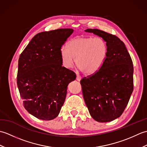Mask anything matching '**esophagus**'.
<instances>
[{
    "label": "esophagus",
    "instance_id": "obj_1",
    "mask_svg": "<svg viewBox=\"0 0 147 147\" xmlns=\"http://www.w3.org/2000/svg\"><path fill=\"white\" fill-rule=\"evenodd\" d=\"M81 80H82V77H81V76H79V75H77V76H76V80L78 81V82H80Z\"/></svg>",
    "mask_w": 147,
    "mask_h": 147
}]
</instances>
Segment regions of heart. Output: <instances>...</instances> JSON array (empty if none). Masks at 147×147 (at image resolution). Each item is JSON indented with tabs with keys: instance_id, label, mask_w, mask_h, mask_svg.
<instances>
[{
	"instance_id": "1",
	"label": "heart",
	"mask_w": 147,
	"mask_h": 147,
	"mask_svg": "<svg viewBox=\"0 0 147 147\" xmlns=\"http://www.w3.org/2000/svg\"><path fill=\"white\" fill-rule=\"evenodd\" d=\"M107 51V43L102 38L77 36L68 42L67 48L64 47L61 49L60 55L64 67L71 68L76 61L83 73L93 74L104 64Z\"/></svg>"
}]
</instances>
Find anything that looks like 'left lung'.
Here are the masks:
<instances>
[{
	"label": "left lung",
	"mask_w": 147,
	"mask_h": 147,
	"mask_svg": "<svg viewBox=\"0 0 147 147\" xmlns=\"http://www.w3.org/2000/svg\"><path fill=\"white\" fill-rule=\"evenodd\" d=\"M104 39L107 55L102 67L81 80L82 92L92 117L107 123L119 117L133 90V65L125 44L116 36L98 29H87Z\"/></svg>",
	"instance_id": "obj_1"
}]
</instances>
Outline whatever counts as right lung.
Here are the masks:
<instances>
[{
	"mask_svg": "<svg viewBox=\"0 0 147 147\" xmlns=\"http://www.w3.org/2000/svg\"><path fill=\"white\" fill-rule=\"evenodd\" d=\"M73 29L39 33L21 53L18 61L17 84L23 105L30 114L50 121L63 105L69 83L76 74L62 66L60 52Z\"/></svg>",
	"mask_w": 147,
	"mask_h": 147,
	"instance_id": "add662e5",
	"label": "right lung"
}]
</instances>
